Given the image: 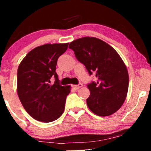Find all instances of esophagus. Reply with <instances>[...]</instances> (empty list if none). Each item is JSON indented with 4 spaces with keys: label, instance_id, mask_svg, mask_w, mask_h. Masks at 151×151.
Masks as SVG:
<instances>
[{
    "label": "esophagus",
    "instance_id": "esophagus-1",
    "mask_svg": "<svg viewBox=\"0 0 151 151\" xmlns=\"http://www.w3.org/2000/svg\"><path fill=\"white\" fill-rule=\"evenodd\" d=\"M82 86V84H75V85H73L72 86V87H73L74 89H78V88H81Z\"/></svg>",
    "mask_w": 151,
    "mask_h": 151
}]
</instances>
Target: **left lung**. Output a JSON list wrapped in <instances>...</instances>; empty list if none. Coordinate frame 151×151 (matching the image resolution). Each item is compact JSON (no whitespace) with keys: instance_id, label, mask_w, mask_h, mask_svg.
<instances>
[{"instance_id":"1","label":"left lung","mask_w":151,"mask_h":151,"mask_svg":"<svg viewBox=\"0 0 151 151\" xmlns=\"http://www.w3.org/2000/svg\"><path fill=\"white\" fill-rule=\"evenodd\" d=\"M76 58L85 66L97 82L88 84L90 96L86 104L97 115L109 116L120 109L127 98L129 73L118 53L104 41L95 37H83L69 44Z\"/></svg>"}]
</instances>
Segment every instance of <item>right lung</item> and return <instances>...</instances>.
Listing matches in <instances>:
<instances>
[{
	"mask_svg": "<svg viewBox=\"0 0 151 151\" xmlns=\"http://www.w3.org/2000/svg\"><path fill=\"white\" fill-rule=\"evenodd\" d=\"M69 43L46 44L30 51L20 63L17 72V93L29 115L36 120L51 122L65 110L70 86H61L55 72L58 58L67 51ZM54 76L56 81L49 84Z\"/></svg>",
	"mask_w": 151,
	"mask_h": 151,
	"instance_id": "add662e5",
	"label": "right lung"
}]
</instances>
